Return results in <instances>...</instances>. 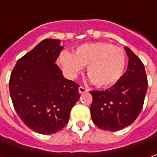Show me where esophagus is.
I'll return each mask as SVG.
<instances>
[{
	"mask_svg": "<svg viewBox=\"0 0 157 157\" xmlns=\"http://www.w3.org/2000/svg\"><path fill=\"white\" fill-rule=\"evenodd\" d=\"M78 90L80 93H84V92H88V90H87L86 88H85V87H83V86H80Z\"/></svg>",
	"mask_w": 157,
	"mask_h": 157,
	"instance_id": "esophagus-1",
	"label": "esophagus"
}]
</instances>
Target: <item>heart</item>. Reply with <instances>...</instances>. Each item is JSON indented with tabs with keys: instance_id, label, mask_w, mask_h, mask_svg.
<instances>
[{
	"instance_id": "1",
	"label": "heart",
	"mask_w": 157,
	"mask_h": 157,
	"mask_svg": "<svg viewBox=\"0 0 157 157\" xmlns=\"http://www.w3.org/2000/svg\"><path fill=\"white\" fill-rule=\"evenodd\" d=\"M59 63L71 77L76 76L86 65L89 81L98 87H109L123 75L126 56L121 48L96 42L79 45L72 54L63 51L59 56Z\"/></svg>"
}]
</instances>
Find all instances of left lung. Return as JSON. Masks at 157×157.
<instances>
[{"mask_svg":"<svg viewBox=\"0 0 157 157\" xmlns=\"http://www.w3.org/2000/svg\"><path fill=\"white\" fill-rule=\"evenodd\" d=\"M127 71L114 85L105 91H92L90 108L94 124L108 131H117L134 123L140 113L148 82L145 66L130 48Z\"/></svg>","mask_w":157,"mask_h":157,"instance_id":"obj_1","label":"left lung"}]
</instances>
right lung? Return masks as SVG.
<instances>
[{"label":"right lung","instance_id":"1","mask_svg":"<svg viewBox=\"0 0 157 157\" xmlns=\"http://www.w3.org/2000/svg\"><path fill=\"white\" fill-rule=\"evenodd\" d=\"M63 48L59 39L43 40L19 59L10 77L9 90L17 115L43 135L61 130L80 98L78 84L65 78L55 65Z\"/></svg>","mask_w":157,"mask_h":157}]
</instances>
